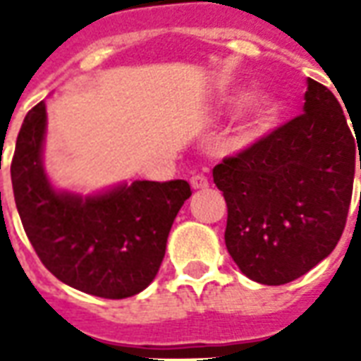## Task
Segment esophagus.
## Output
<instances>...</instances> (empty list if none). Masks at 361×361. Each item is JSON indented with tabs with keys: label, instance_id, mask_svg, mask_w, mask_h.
<instances>
[{
	"label": "esophagus",
	"instance_id": "obj_1",
	"mask_svg": "<svg viewBox=\"0 0 361 361\" xmlns=\"http://www.w3.org/2000/svg\"><path fill=\"white\" fill-rule=\"evenodd\" d=\"M191 188H193V189H207V188H209V180L204 178L203 173H195V176L191 178Z\"/></svg>",
	"mask_w": 361,
	"mask_h": 361
}]
</instances>
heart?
Segmentation results:
<instances>
[{"mask_svg": "<svg viewBox=\"0 0 361 361\" xmlns=\"http://www.w3.org/2000/svg\"><path fill=\"white\" fill-rule=\"evenodd\" d=\"M228 102L234 104V106H242L240 131L245 139H255L257 135L263 133L279 114L276 96L267 92V90H259V92H253L250 96L238 92Z\"/></svg>", "mask_w": 361, "mask_h": 361, "instance_id": "heart-1", "label": "heart"}]
</instances>
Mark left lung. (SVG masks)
Returning <instances> with one entry per match:
<instances>
[{
  "mask_svg": "<svg viewBox=\"0 0 361 361\" xmlns=\"http://www.w3.org/2000/svg\"><path fill=\"white\" fill-rule=\"evenodd\" d=\"M303 98V114L212 168L226 199L228 253L267 286L300 279L331 255L352 199L356 129L354 137L321 82L307 79Z\"/></svg>",
  "mask_w": 361,
  "mask_h": 361,
  "instance_id": "left-lung-1",
  "label": "left lung"
}]
</instances>
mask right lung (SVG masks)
Here are the masks:
<instances>
[{"label": "right lung", "instance_id": "add662e5", "mask_svg": "<svg viewBox=\"0 0 361 361\" xmlns=\"http://www.w3.org/2000/svg\"><path fill=\"white\" fill-rule=\"evenodd\" d=\"M46 104L23 121L11 162L15 204L44 267L85 294L123 300L157 276L181 204L185 180L147 181L81 195L59 191L44 170Z\"/></svg>", "mask_w": 361, "mask_h": 361}]
</instances>
